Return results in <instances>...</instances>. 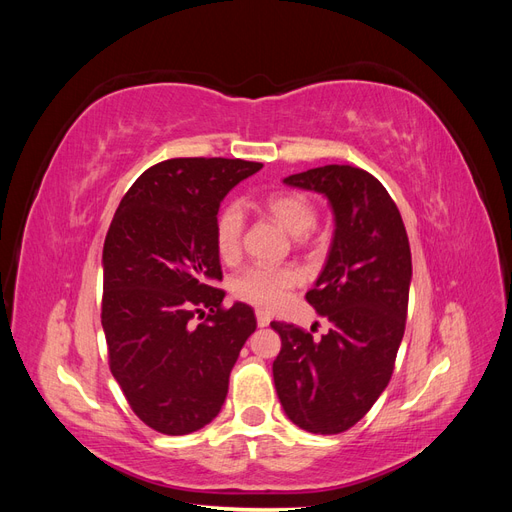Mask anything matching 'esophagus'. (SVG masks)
Masks as SVG:
<instances>
[{
  "label": "esophagus",
  "mask_w": 512,
  "mask_h": 512,
  "mask_svg": "<svg viewBox=\"0 0 512 512\" xmlns=\"http://www.w3.org/2000/svg\"><path fill=\"white\" fill-rule=\"evenodd\" d=\"M256 322H258V327H269L271 316L267 312H262V309H256Z\"/></svg>",
  "instance_id": "1"
}]
</instances>
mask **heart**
Listing matches in <instances>:
<instances>
[{
	"instance_id": "1",
	"label": "heart",
	"mask_w": 512,
	"mask_h": 512,
	"mask_svg": "<svg viewBox=\"0 0 512 512\" xmlns=\"http://www.w3.org/2000/svg\"><path fill=\"white\" fill-rule=\"evenodd\" d=\"M271 218L284 226L290 235L303 237L318 222V211L312 200L297 192L273 194L265 203ZM243 237V211L237 205H228L215 220V250L222 260H235L241 250ZM301 284V271L297 267H271L252 265L232 277L230 290L237 299L258 305L262 309H273L282 305L288 292Z\"/></svg>"
}]
</instances>
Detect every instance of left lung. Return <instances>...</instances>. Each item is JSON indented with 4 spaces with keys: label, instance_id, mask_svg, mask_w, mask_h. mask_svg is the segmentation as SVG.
<instances>
[{
    "label": "left lung",
    "instance_id": "left-lung-1",
    "mask_svg": "<svg viewBox=\"0 0 512 512\" xmlns=\"http://www.w3.org/2000/svg\"><path fill=\"white\" fill-rule=\"evenodd\" d=\"M284 183L324 194L335 215L327 262L305 294L331 329L314 337L271 322L282 337L273 380L294 425L331 436L359 423L391 380L406 329L410 243L393 198L363 168L329 164Z\"/></svg>",
    "mask_w": 512,
    "mask_h": 512
}]
</instances>
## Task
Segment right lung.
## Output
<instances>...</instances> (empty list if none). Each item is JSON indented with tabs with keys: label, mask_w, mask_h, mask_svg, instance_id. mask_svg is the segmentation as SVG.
<instances>
[{
	"label": "right lung",
	"mask_w": 512,
	"mask_h": 512,
	"mask_svg": "<svg viewBox=\"0 0 512 512\" xmlns=\"http://www.w3.org/2000/svg\"><path fill=\"white\" fill-rule=\"evenodd\" d=\"M262 164L173 158L147 168L121 198L106 232L102 329L108 365L130 408L166 436L211 423L254 309H224L215 220L235 185ZM210 314L205 317L204 309ZM196 313L206 320L194 325Z\"/></svg>",
	"instance_id": "right-lung-1"
}]
</instances>
